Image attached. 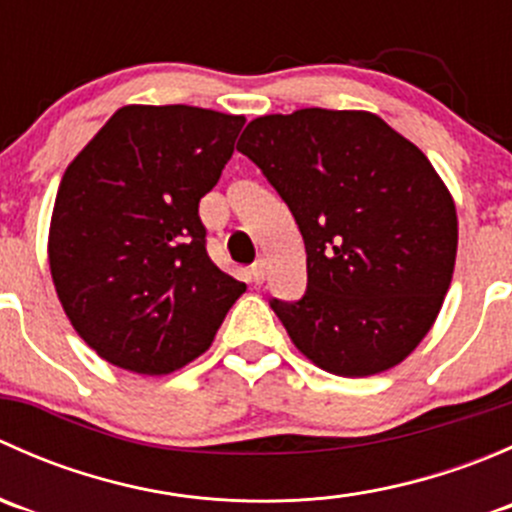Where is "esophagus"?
Instances as JSON below:
<instances>
[{
    "instance_id": "1",
    "label": "esophagus",
    "mask_w": 512,
    "mask_h": 512,
    "mask_svg": "<svg viewBox=\"0 0 512 512\" xmlns=\"http://www.w3.org/2000/svg\"><path fill=\"white\" fill-rule=\"evenodd\" d=\"M265 272H267V270H265V262L257 260L255 265L250 267V280L255 282V285H262V282H265Z\"/></svg>"
}]
</instances>
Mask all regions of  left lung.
I'll return each mask as SVG.
<instances>
[{"label": "left lung", "instance_id": "obj_1", "mask_svg": "<svg viewBox=\"0 0 512 512\" xmlns=\"http://www.w3.org/2000/svg\"><path fill=\"white\" fill-rule=\"evenodd\" d=\"M237 151L302 232L307 292L270 302L294 347L349 379L401 364L456 265V205L431 160L374 113L329 108L255 118Z\"/></svg>", "mask_w": 512, "mask_h": 512}]
</instances>
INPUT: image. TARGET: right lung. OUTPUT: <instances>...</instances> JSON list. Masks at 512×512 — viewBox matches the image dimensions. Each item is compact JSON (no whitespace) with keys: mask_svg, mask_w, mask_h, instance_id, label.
<instances>
[{"mask_svg":"<svg viewBox=\"0 0 512 512\" xmlns=\"http://www.w3.org/2000/svg\"><path fill=\"white\" fill-rule=\"evenodd\" d=\"M245 116L123 106L66 168L49 227L56 294L108 364L160 376L213 344L245 282L205 250L198 205Z\"/></svg>","mask_w":512,"mask_h":512,"instance_id":"right-lung-1","label":"right lung"}]
</instances>
